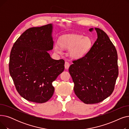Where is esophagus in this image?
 Listing matches in <instances>:
<instances>
[{
  "instance_id": "obj_1",
  "label": "esophagus",
  "mask_w": 129,
  "mask_h": 129,
  "mask_svg": "<svg viewBox=\"0 0 129 129\" xmlns=\"http://www.w3.org/2000/svg\"><path fill=\"white\" fill-rule=\"evenodd\" d=\"M64 66H65V68L66 69H68L70 66V64L68 62H65Z\"/></svg>"
}]
</instances>
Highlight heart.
<instances>
[{
    "label": "heart",
    "instance_id": "heart-1",
    "mask_svg": "<svg viewBox=\"0 0 129 129\" xmlns=\"http://www.w3.org/2000/svg\"><path fill=\"white\" fill-rule=\"evenodd\" d=\"M58 44L54 45V50L58 53H62V49H71L70 55L74 58L83 57L89 51L92 44L91 39L83 35H70L61 37Z\"/></svg>",
    "mask_w": 129,
    "mask_h": 129
}]
</instances>
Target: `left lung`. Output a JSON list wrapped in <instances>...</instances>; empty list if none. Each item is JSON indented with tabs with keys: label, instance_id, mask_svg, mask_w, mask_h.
Wrapping results in <instances>:
<instances>
[{
	"label": "left lung",
	"instance_id": "1",
	"mask_svg": "<svg viewBox=\"0 0 129 129\" xmlns=\"http://www.w3.org/2000/svg\"><path fill=\"white\" fill-rule=\"evenodd\" d=\"M93 30L97 40L83 57L73 60L69 68L74 92L86 104H97L110 96L119 74L116 47L103 30Z\"/></svg>",
	"mask_w": 129,
	"mask_h": 129
}]
</instances>
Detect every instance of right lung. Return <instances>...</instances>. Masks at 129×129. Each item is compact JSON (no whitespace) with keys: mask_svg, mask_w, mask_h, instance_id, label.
<instances>
[{"mask_svg":"<svg viewBox=\"0 0 129 129\" xmlns=\"http://www.w3.org/2000/svg\"><path fill=\"white\" fill-rule=\"evenodd\" d=\"M52 24L33 27L24 31L13 44L9 69L16 88L21 97L42 104L53 96L52 83L64 70L63 59H52Z\"/></svg>","mask_w":129,"mask_h":129,"instance_id":"1","label":"right lung"}]
</instances>
